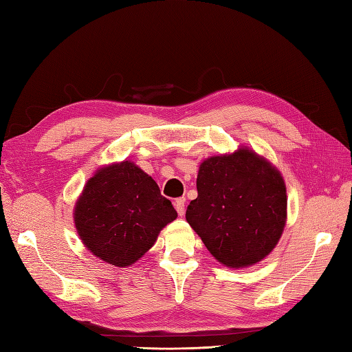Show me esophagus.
Instances as JSON below:
<instances>
[{"label": "esophagus", "mask_w": 352, "mask_h": 352, "mask_svg": "<svg viewBox=\"0 0 352 352\" xmlns=\"http://www.w3.org/2000/svg\"><path fill=\"white\" fill-rule=\"evenodd\" d=\"M175 208H176V210L179 213V217H184L185 215V199H184V197H181V199H176Z\"/></svg>", "instance_id": "1"}]
</instances>
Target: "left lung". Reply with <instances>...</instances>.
Listing matches in <instances>:
<instances>
[{"label": "left lung", "instance_id": "obj_1", "mask_svg": "<svg viewBox=\"0 0 352 352\" xmlns=\"http://www.w3.org/2000/svg\"><path fill=\"white\" fill-rule=\"evenodd\" d=\"M197 191L185 217L221 264L250 267L275 250L287 222V188L267 160L248 148L204 160Z\"/></svg>", "mask_w": 352, "mask_h": 352}]
</instances>
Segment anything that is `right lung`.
<instances>
[{
	"mask_svg": "<svg viewBox=\"0 0 352 352\" xmlns=\"http://www.w3.org/2000/svg\"><path fill=\"white\" fill-rule=\"evenodd\" d=\"M176 217L157 182L131 161L97 170L74 206V224L83 245L116 267L142 258Z\"/></svg>",
	"mask_w": 352,
	"mask_h": 352,
	"instance_id": "right-lung-1",
	"label": "right lung"
}]
</instances>
